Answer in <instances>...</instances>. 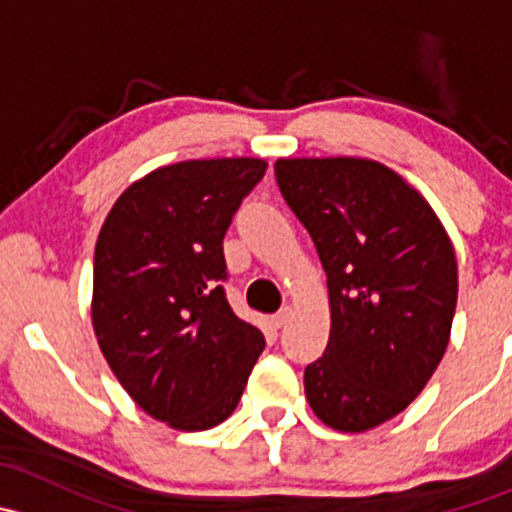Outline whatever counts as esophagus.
I'll return each mask as SVG.
<instances>
[{
	"label": "esophagus",
	"instance_id": "esophagus-1",
	"mask_svg": "<svg viewBox=\"0 0 512 512\" xmlns=\"http://www.w3.org/2000/svg\"><path fill=\"white\" fill-rule=\"evenodd\" d=\"M292 314H294V309H292V307H282L280 312H277L275 317H272V324H275L277 329L285 327V324H289V319H292Z\"/></svg>",
	"mask_w": 512,
	"mask_h": 512
}]
</instances>
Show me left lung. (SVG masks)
I'll list each match as a JSON object with an SVG mask.
<instances>
[{
  "label": "left lung",
  "mask_w": 512,
  "mask_h": 512,
  "mask_svg": "<svg viewBox=\"0 0 512 512\" xmlns=\"http://www.w3.org/2000/svg\"><path fill=\"white\" fill-rule=\"evenodd\" d=\"M277 185L327 272L329 342L304 369L314 416L364 433L399 416L446 354L453 242L428 200L371 158H277Z\"/></svg>",
  "instance_id": "obj_1"
}]
</instances>
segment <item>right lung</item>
<instances>
[{"instance_id":"add662e5","label":"right lung","mask_w":512,"mask_h":512,"mask_svg":"<svg viewBox=\"0 0 512 512\" xmlns=\"http://www.w3.org/2000/svg\"><path fill=\"white\" fill-rule=\"evenodd\" d=\"M265 168L262 158L160 165L118 195L98 232V347L128 396L178 431L223 423L265 349L218 285L227 227Z\"/></svg>"}]
</instances>
